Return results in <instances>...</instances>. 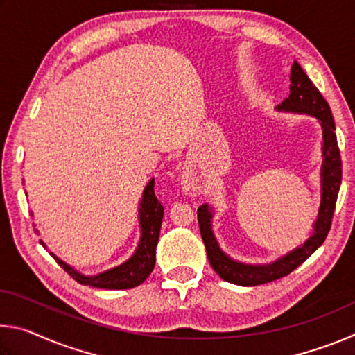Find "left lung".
<instances>
[{
    "mask_svg": "<svg viewBox=\"0 0 355 355\" xmlns=\"http://www.w3.org/2000/svg\"><path fill=\"white\" fill-rule=\"evenodd\" d=\"M291 86L288 98L282 101L277 110L300 112L315 116L321 122L322 127V155L324 164L321 172L322 183V197L321 207L318 211V219L313 225V235L305 241L300 248L291 250L290 254L279 258L277 261L263 266H252V264H243L233 261L224 252L219 249L218 241L211 230V213L208 205H202L197 209V219H199L200 235L205 244L208 261L211 268L219 274L220 279L230 284L241 286H255L263 285L268 282H274L285 277L294 269L300 266L320 245L326 241V236L332 225V218L338 197L341 184V156L338 142L335 135V122L330 112V106L318 91L313 81L305 75L302 67L294 61L291 67Z\"/></svg>",
    "mask_w": 355,
    "mask_h": 355,
    "instance_id": "obj_1",
    "label": "left lung"
}]
</instances>
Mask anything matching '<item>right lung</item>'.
Wrapping results in <instances>:
<instances>
[{"mask_svg": "<svg viewBox=\"0 0 355 355\" xmlns=\"http://www.w3.org/2000/svg\"><path fill=\"white\" fill-rule=\"evenodd\" d=\"M153 186L155 180L152 178L142 194V200L139 203V222L142 232L141 241L137 244L135 255L128 261L110 269V271L94 275V277H86V275L76 272L67 263L59 260L56 255L51 254V257L58 261L59 266L64 268V271L70 277H73L81 285L103 288V290H128V288L141 285L155 268L156 244H158L159 228L164 214V207L156 199ZM40 244L44 245L42 241Z\"/></svg>", "mask_w": 355, "mask_h": 355, "instance_id": "1", "label": "right lung"}]
</instances>
